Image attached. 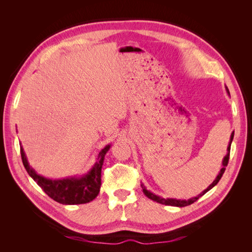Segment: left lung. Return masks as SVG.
<instances>
[{"label":"left lung","instance_id":"obj_1","mask_svg":"<svg viewBox=\"0 0 252 252\" xmlns=\"http://www.w3.org/2000/svg\"><path fill=\"white\" fill-rule=\"evenodd\" d=\"M226 90H227V93L229 94V90L227 89V87H226ZM233 135H234V131L231 133V136H230V142H229V145H228V148H227V155L225 156V158H224V159H223V163H222V164H223L222 169H220V171L219 172V174H218V177L216 178V180L211 183V184H210V185L207 187V189H205L204 191H203L202 193H200V194L197 195V196H194V197H192V199H189V200L164 199V197H162V196H158V195H157V194H155V193H152V192L148 191V190H147L146 188H145V186L142 184L141 186H142V188H143V192H144V194L146 195L147 197H149L150 200L155 201V202H157V203H159V204H163V205L175 206V207H185V206L191 205L192 203H194L195 201L199 200L202 195H204L206 192L209 191V190H210L211 188L215 187V186L218 184V183H219V181L220 180V178H222L223 173L225 172L226 166L228 165V161H229V155H230V146H231V142H232V140H233Z\"/></svg>","mask_w":252,"mask_h":252}]
</instances>
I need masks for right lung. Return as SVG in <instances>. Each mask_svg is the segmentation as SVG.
<instances>
[{
	"mask_svg": "<svg viewBox=\"0 0 252 252\" xmlns=\"http://www.w3.org/2000/svg\"><path fill=\"white\" fill-rule=\"evenodd\" d=\"M109 148L110 145H107L98 152L95 164L84 177L66 178L63 180H50L37 174L30 167L22 146L21 157L23 165H24L28 174L52 200L64 205H78L91 202L100 192L102 166L106 152L109 150Z\"/></svg>",
	"mask_w": 252,
	"mask_h": 252,
	"instance_id": "add662e5",
	"label": "right lung"
}]
</instances>
